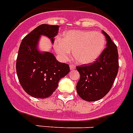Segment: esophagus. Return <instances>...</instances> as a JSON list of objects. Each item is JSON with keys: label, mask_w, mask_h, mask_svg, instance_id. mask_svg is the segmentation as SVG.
Returning <instances> with one entry per match:
<instances>
[{"label": "esophagus", "mask_w": 133, "mask_h": 133, "mask_svg": "<svg viewBox=\"0 0 133 133\" xmlns=\"http://www.w3.org/2000/svg\"><path fill=\"white\" fill-rule=\"evenodd\" d=\"M75 68H76V67H75V65H70V69L71 70H75Z\"/></svg>", "instance_id": "34e87169"}]
</instances>
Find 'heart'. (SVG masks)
<instances>
[{
    "mask_svg": "<svg viewBox=\"0 0 133 133\" xmlns=\"http://www.w3.org/2000/svg\"><path fill=\"white\" fill-rule=\"evenodd\" d=\"M105 38L101 32L90 30H70L62 38H56L55 52L61 60L66 61L73 56L81 64L92 63L99 58L105 47Z\"/></svg>",
    "mask_w": 133,
    "mask_h": 133,
    "instance_id": "1",
    "label": "heart"
}]
</instances>
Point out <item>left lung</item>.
<instances>
[{"label": "left lung", "instance_id": "1", "mask_svg": "<svg viewBox=\"0 0 133 133\" xmlns=\"http://www.w3.org/2000/svg\"><path fill=\"white\" fill-rule=\"evenodd\" d=\"M106 39V48L94 63L77 66L80 79L77 92L81 99L87 101H98L105 97L111 89L117 75L119 54L117 48L109 35L103 31Z\"/></svg>", "mask_w": 133, "mask_h": 133}]
</instances>
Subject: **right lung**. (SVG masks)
I'll return each instance as SVG.
<instances>
[{
    "instance_id": "1",
    "label": "right lung",
    "mask_w": 133,
    "mask_h": 133,
    "mask_svg": "<svg viewBox=\"0 0 133 133\" xmlns=\"http://www.w3.org/2000/svg\"><path fill=\"white\" fill-rule=\"evenodd\" d=\"M58 28L42 24L25 36L20 45L16 65L18 78L24 90L34 98L50 97L59 80L70 72L68 65L58 62L52 53L38 50L41 36H47L53 44Z\"/></svg>"
}]
</instances>
